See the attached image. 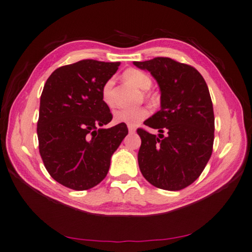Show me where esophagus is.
Here are the masks:
<instances>
[{"label":"esophagus","mask_w":252,"mask_h":252,"mask_svg":"<svg viewBox=\"0 0 252 252\" xmlns=\"http://www.w3.org/2000/svg\"><path fill=\"white\" fill-rule=\"evenodd\" d=\"M128 130H129V132L130 133H133L136 131V127L135 126H130V125H128Z\"/></svg>","instance_id":"1"}]
</instances>
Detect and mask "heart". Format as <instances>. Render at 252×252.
<instances>
[{
	"label": "heart",
	"instance_id": "b5f03b06",
	"mask_svg": "<svg viewBox=\"0 0 252 252\" xmlns=\"http://www.w3.org/2000/svg\"><path fill=\"white\" fill-rule=\"evenodd\" d=\"M123 77L129 82L132 85H135L141 91H148L152 85V80L148 73L138 70V69H128L124 73ZM113 80L110 79L104 83L102 87V100L108 107H113L114 101L112 99L111 91L113 87ZM150 115V110L147 107H138L132 109H121L114 112L113 121L117 124H126L130 126H136L139 123L142 122L144 119Z\"/></svg>",
	"mask_w": 252,
	"mask_h": 252
}]
</instances>
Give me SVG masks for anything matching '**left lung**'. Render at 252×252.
I'll return each instance as SVG.
<instances>
[{
    "instance_id": "obj_1",
    "label": "left lung",
    "mask_w": 252,
    "mask_h": 252,
    "mask_svg": "<svg viewBox=\"0 0 252 252\" xmlns=\"http://www.w3.org/2000/svg\"><path fill=\"white\" fill-rule=\"evenodd\" d=\"M133 64L148 70L160 89V110L144 122L158 130V137L137 130L139 168L152 186L179 191L200 176L212 153L215 115L208 86L196 69L171 58Z\"/></svg>"
}]
</instances>
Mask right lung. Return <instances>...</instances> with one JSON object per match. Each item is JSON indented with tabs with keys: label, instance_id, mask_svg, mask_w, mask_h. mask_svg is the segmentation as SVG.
I'll list each match as a JSON object with an SVG mask.
<instances>
[{
	"label": "right lung",
	"instance_id": "1",
	"mask_svg": "<svg viewBox=\"0 0 252 252\" xmlns=\"http://www.w3.org/2000/svg\"><path fill=\"white\" fill-rule=\"evenodd\" d=\"M120 64L81 60L56 69L44 85L38 150L49 175L66 188L84 191L101 182L128 133L125 124L102 128L112 121L102 87Z\"/></svg>",
	"mask_w": 252,
	"mask_h": 252
}]
</instances>
